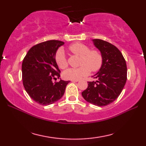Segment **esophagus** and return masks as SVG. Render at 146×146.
<instances>
[{"label": "esophagus", "mask_w": 146, "mask_h": 146, "mask_svg": "<svg viewBox=\"0 0 146 146\" xmlns=\"http://www.w3.org/2000/svg\"><path fill=\"white\" fill-rule=\"evenodd\" d=\"M71 82H78V80H71Z\"/></svg>", "instance_id": "obj_1"}]
</instances>
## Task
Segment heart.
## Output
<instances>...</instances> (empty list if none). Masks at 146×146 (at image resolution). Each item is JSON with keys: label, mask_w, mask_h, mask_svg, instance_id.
Instances as JSON below:
<instances>
[{"label": "heart", "mask_w": 146, "mask_h": 146, "mask_svg": "<svg viewBox=\"0 0 146 146\" xmlns=\"http://www.w3.org/2000/svg\"><path fill=\"white\" fill-rule=\"evenodd\" d=\"M69 51L75 55L80 56V66L77 68H69L63 72V77L71 80H79L88 75L90 71H97L102 64V56L99 51L90 50L88 46L81 43H74L68 48ZM56 65L60 69H65L68 62L62 49H59L55 54Z\"/></svg>", "instance_id": "b5f03b06"}]
</instances>
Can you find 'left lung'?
<instances>
[{
    "instance_id": "obj_1",
    "label": "left lung",
    "mask_w": 146,
    "mask_h": 146,
    "mask_svg": "<svg viewBox=\"0 0 146 146\" xmlns=\"http://www.w3.org/2000/svg\"><path fill=\"white\" fill-rule=\"evenodd\" d=\"M92 40L100 51L102 64L93 76L97 80L88 82V88L82 95L88 102L100 107L114 102L120 95L127 80V66L117 47L100 39Z\"/></svg>"
}]
</instances>
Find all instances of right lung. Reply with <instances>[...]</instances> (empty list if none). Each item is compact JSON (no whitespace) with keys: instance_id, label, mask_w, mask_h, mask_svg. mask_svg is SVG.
Segmentation results:
<instances>
[{"instance_id":"right-lung-1","label":"right lung","mask_w":146,"mask_h":146,"mask_svg":"<svg viewBox=\"0 0 146 146\" xmlns=\"http://www.w3.org/2000/svg\"><path fill=\"white\" fill-rule=\"evenodd\" d=\"M60 40H48L36 44L29 49L22 64L23 82L27 93L35 102L48 106L62 97L70 81L52 80L60 77V71L55 60Z\"/></svg>"}]
</instances>
